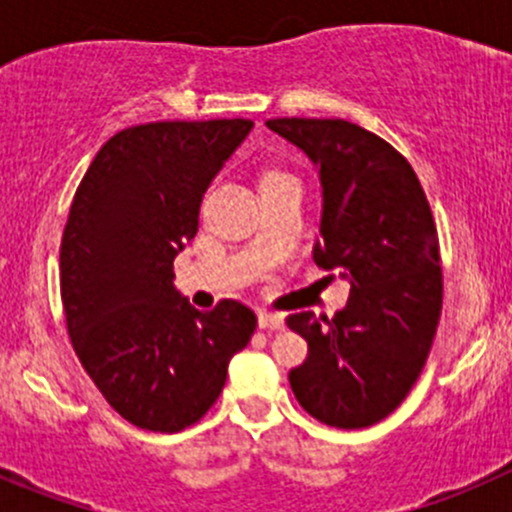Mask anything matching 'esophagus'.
Masks as SVG:
<instances>
[{"mask_svg":"<svg viewBox=\"0 0 512 512\" xmlns=\"http://www.w3.org/2000/svg\"><path fill=\"white\" fill-rule=\"evenodd\" d=\"M257 324H260V329H285V319H282V314H272V312H260Z\"/></svg>","mask_w":512,"mask_h":512,"instance_id":"1","label":"esophagus"}]
</instances>
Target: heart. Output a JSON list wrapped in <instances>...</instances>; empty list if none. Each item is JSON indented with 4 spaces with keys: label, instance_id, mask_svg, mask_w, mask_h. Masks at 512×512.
I'll list each match as a JSON object with an SVG mask.
<instances>
[{
    "label": "heart",
    "instance_id": "1",
    "mask_svg": "<svg viewBox=\"0 0 512 512\" xmlns=\"http://www.w3.org/2000/svg\"><path fill=\"white\" fill-rule=\"evenodd\" d=\"M272 175H277V173H272Z\"/></svg>",
    "mask_w": 512,
    "mask_h": 512
}]
</instances>
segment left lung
<instances>
[{"instance_id": "8db88e82", "label": "left lung", "mask_w": 512, "mask_h": 512, "mask_svg": "<svg viewBox=\"0 0 512 512\" xmlns=\"http://www.w3.org/2000/svg\"><path fill=\"white\" fill-rule=\"evenodd\" d=\"M267 128L307 153L322 180L314 262L352 292L332 319L289 314L307 359L289 371L302 409L334 428L386 418L421 376L443 304L431 205L409 160L344 118H272ZM334 277V275H332Z\"/></svg>"}]
</instances>
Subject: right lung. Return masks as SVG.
<instances>
[{
    "label": "right lung",
    "instance_id": "right-lung-1",
    "mask_svg": "<svg viewBox=\"0 0 512 512\" xmlns=\"http://www.w3.org/2000/svg\"><path fill=\"white\" fill-rule=\"evenodd\" d=\"M252 121H158L103 143L61 237V302L81 366L128 423L175 433L218 401L257 317L235 299L210 312L173 287L203 193Z\"/></svg>",
    "mask_w": 512,
    "mask_h": 512
}]
</instances>
